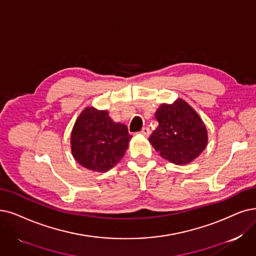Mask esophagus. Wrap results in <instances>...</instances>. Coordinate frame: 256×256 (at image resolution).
<instances>
[{
  "mask_svg": "<svg viewBox=\"0 0 256 256\" xmlns=\"http://www.w3.org/2000/svg\"><path fill=\"white\" fill-rule=\"evenodd\" d=\"M140 134L142 136H150V130H149V128L144 127V128H142V129L140 130Z\"/></svg>",
  "mask_w": 256,
  "mask_h": 256,
  "instance_id": "34e87169",
  "label": "esophagus"
}]
</instances>
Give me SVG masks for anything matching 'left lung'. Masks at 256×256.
<instances>
[{
	"label": "left lung",
	"mask_w": 256,
	"mask_h": 256,
	"mask_svg": "<svg viewBox=\"0 0 256 256\" xmlns=\"http://www.w3.org/2000/svg\"><path fill=\"white\" fill-rule=\"evenodd\" d=\"M158 128L149 138L160 156L176 165H187L205 150L208 132L202 120L186 100L160 104L156 111Z\"/></svg>",
	"instance_id": "1"
}]
</instances>
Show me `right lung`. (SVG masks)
<instances>
[{"label": "right lung", "instance_id": "add662e5", "mask_svg": "<svg viewBox=\"0 0 256 256\" xmlns=\"http://www.w3.org/2000/svg\"><path fill=\"white\" fill-rule=\"evenodd\" d=\"M131 138L127 126L112 120L107 110L87 107L71 131V153L80 166L103 173L122 158Z\"/></svg>", "mask_w": 256, "mask_h": 256}]
</instances>
